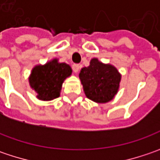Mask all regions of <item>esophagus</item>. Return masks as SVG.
Returning a JSON list of instances; mask_svg holds the SVG:
<instances>
[{"mask_svg": "<svg viewBox=\"0 0 160 160\" xmlns=\"http://www.w3.org/2000/svg\"><path fill=\"white\" fill-rule=\"evenodd\" d=\"M80 64H73L72 65V70H73V72H79V70H80Z\"/></svg>", "mask_w": 160, "mask_h": 160, "instance_id": "1", "label": "esophagus"}]
</instances>
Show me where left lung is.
Wrapping results in <instances>:
<instances>
[{
	"mask_svg": "<svg viewBox=\"0 0 160 160\" xmlns=\"http://www.w3.org/2000/svg\"><path fill=\"white\" fill-rule=\"evenodd\" d=\"M83 90L88 98L97 103H107L117 93L121 74L111 64H104L97 58L90 61L89 66L80 72Z\"/></svg>",
	"mask_w": 160,
	"mask_h": 160,
	"instance_id": "8db88e82",
	"label": "left lung"
}]
</instances>
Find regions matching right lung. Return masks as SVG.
Returning a JSON list of instances; mask_svg holds the SVG:
<instances>
[{
  "instance_id": "add662e5",
  "label": "right lung",
  "mask_w": 160,
  "mask_h": 160,
  "mask_svg": "<svg viewBox=\"0 0 160 160\" xmlns=\"http://www.w3.org/2000/svg\"><path fill=\"white\" fill-rule=\"evenodd\" d=\"M72 68L64 62L53 59L45 65H38L29 77L30 87L38 93L40 100H52L60 96L64 80L72 74Z\"/></svg>"
}]
</instances>
